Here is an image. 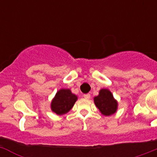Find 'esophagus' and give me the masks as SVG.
I'll return each mask as SVG.
<instances>
[{
    "label": "esophagus",
    "mask_w": 157,
    "mask_h": 157,
    "mask_svg": "<svg viewBox=\"0 0 157 157\" xmlns=\"http://www.w3.org/2000/svg\"><path fill=\"white\" fill-rule=\"evenodd\" d=\"M83 98H85V99H90V94H84V95H83Z\"/></svg>",
    "instance_id": "1"
}]
</instances>
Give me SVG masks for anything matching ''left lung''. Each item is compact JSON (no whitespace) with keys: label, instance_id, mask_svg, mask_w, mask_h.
<instances>
[{"label":"left lung","instance_id":"1","mask_svg":"<svg viewBox=\"0 0 157 157\" xmlns=\"http://www.w3.org/2000/svg\"><path fill=\"white\" fill-rule=\"evenodd\" d=\"M94 101L100 112L105 116H112L118 109V101L109 89H101L99 94L94 98Z\"/></svg>","mask_w":157,"mask_h":157}]
</instances>
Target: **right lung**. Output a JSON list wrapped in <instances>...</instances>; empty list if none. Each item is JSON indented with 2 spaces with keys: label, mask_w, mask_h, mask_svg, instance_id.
<instances>
[{
  "label": "right lung",
  "mask_w": 157,
  "mask_h": 157,
  "mask_svg": "<svg viewBox=\"0 0 157 157\" xmlns=\"http://www.w3.org/2000/svg\"><path fill=\"white\" fill-rule=\"evenodd\" d=\"M77 100L78 97L72 94L70 89L62 88L52 98L50 105L51 110L58 116H63L73 108Z\"/></svg>",
  "instance_id": "add662e5"
}]
</instances>
